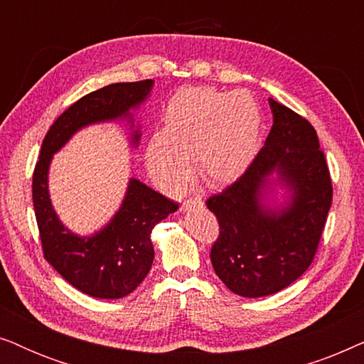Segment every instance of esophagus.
Instances as JSON below:
<instances>
[{"label": "esophagus", "mask_w": 364, "mask_h": 364, "mask_svg": "<svg viewBox=\"0 0 364 364\" xmlns=\"http://www.w3.org/2000/svg\"><path fill=\"white\" fill-rule=\"evenodd\" d=\"M202 198L200 197H193V198H188V200H186L182 203V208H188L192 205H202Z\"/></svg>", "instance_id": "34e87169"}]
</instances>
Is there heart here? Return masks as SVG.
I'll use <instances>...</instances> for the list:
<instances>
[{"mask_svg":"<svg viewBox=\"0 0 364 364\" xmlns=\"http://www.w3.org/2000/svg\"><path fill=\"white\" fill-rule=\"evenodd\" d=\"M162 121V132L147 142L146 162L154 181L171 191L188 176V159L208 186L232 183L260 144L262 111L247 91L182 87L168 99Z\"/></svg>","mask_w":364,"mask_h":364,"instance_id":"heart-1","label":"heart"}]
</instances>
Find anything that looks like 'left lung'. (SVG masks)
<instances>
[{"mask_svg":"<svg viewBox=\"0 0 364 364\" xmlns=\"http://www.w3.org/2000/svg\"><path fill=\"white\" fill-rule=\"evenodd\" d=\"M273 126L250 167L207 208L217 217L218 238L210 260L217 277L235 295H273L298 280L311 265L333 186L316 131L305 117L268 99ZM277 175L289 202L270 209L262 198Z\"/></svg>","mask_w":364,"mask_h":364,"instance_id":"obj_1","label":"left lung"}]
</instances>
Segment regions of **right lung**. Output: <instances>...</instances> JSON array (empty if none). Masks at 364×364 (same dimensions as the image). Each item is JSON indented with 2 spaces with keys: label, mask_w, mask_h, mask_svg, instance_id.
I'll list each match as a JSON object with an SVG mask.
<instances>
[{
  "label": "right lung",
  "mask_w": 364,
  "mask_h": 364,
  "mask_svg": "<svg viewBox=\"0 0 364 364\" xmlns=\"http://www.w3.org/2000/svg\"><path fill=\"white\" fill-rule=\"evenodd\" d=\"M154 81L116 82L79 99L59 116L44 137L33 173V205L44 258L64 280L94 298L114 300L132 293L147 277L154 262L152 228L176 212L178 203L152 191L137 178L129 181L126 196L107 225L89 237L73 233L54 212L48 191L49 164L82 127L127 119L131 109L146 101ZM141 131L131 132L137 147Z\"/></svg>",
  "instance_id": "add662e5"
}]
</instances>
